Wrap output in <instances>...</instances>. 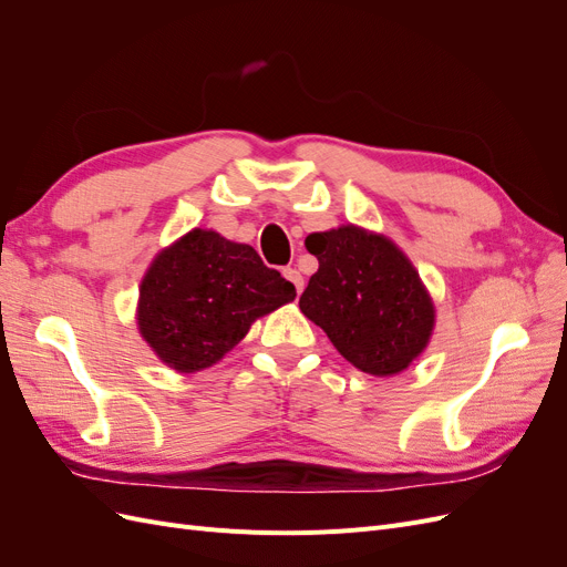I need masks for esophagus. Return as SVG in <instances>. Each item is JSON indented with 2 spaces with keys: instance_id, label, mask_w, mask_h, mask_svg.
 I'll return each mask as SVG.
<instances>
[{
  "instance_id": "obj_1",
  "label": "esophagus",
  "mask_w": 567,
  "mask_h": 567,
  "mask_svg": "<svg viewBox=\"0 0 567 567\" xmlns=\"http://www.w3.org/2000/svg\"><path fill=\"white\" fill-rule=\"evenodd\" d=\"M284 277L296 286V290H298V296L302 293V286H305V279H302V274L296 269V267H286L284 269Z\"/></svg>"
}]
</instances>
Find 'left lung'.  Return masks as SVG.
I'll list each match as a JSON object with an SVG mask.
<instances>
[{
  "label": "left lung",
  "instance_id": "left-lung-1",
  "mask_svg": "<svg viewBox=\"0 0 567 567\" xmlns=\"http://www.w3.org/2000/svg\"><path fill=\"white\" fill-rule=\"evenodd\" d=\"M319 269L300 310L350 364L373 375L409 367L433 331V302L416 269L388 238L357 227L307 236Z\"/></svg>",
  "mask_w": 567,
  "mask_h": 567
}]
</instances>
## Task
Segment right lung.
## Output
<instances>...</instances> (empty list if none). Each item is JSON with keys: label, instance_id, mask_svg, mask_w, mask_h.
I'll use <instances>...</instances> for the list:
<instances>
[{"label": "right lung", "instance_id": "add662e5", "mask_svg": "<svg viewBox=\"0 0 567 567\" xmlns=\"http://www.w3.org/2000/svg\"><path fill=\"white\" fill-rule=\"evenodd\" d=\"M296 298V286L250 246L194 229L163 250L142 281L140 331L177 371L215 364L250 323Z\"/></svg>", "mask_w": 567, "mask_h": 567}]
</instances>
